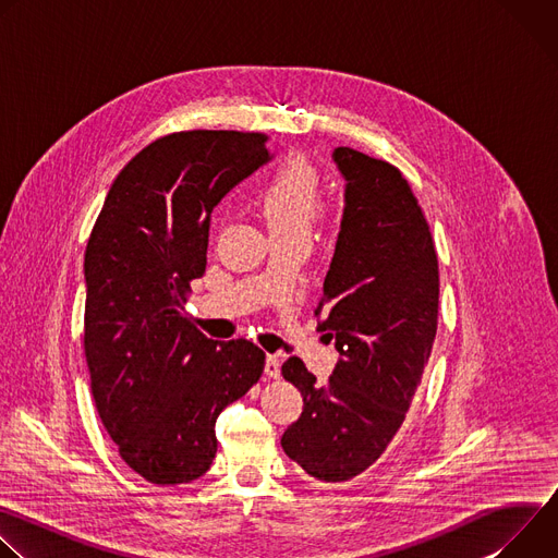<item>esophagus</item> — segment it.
<instances>
[{
	"instance_id": "obj_1",
	"label": "esophagus",
	"mask_w": 558,
	"mask_h": 558,
	"mask_svg": "<svg viewBox=\"0 0 558 558\" xmlns=\"http://www.w3.org/2000/svg\"><path fill=\"white\" fill-rule=\"evenodd\" d=\"M265 373L269 375V377H278L280 375V355H267V360H265Z\"/></svg>"
}]
</instances>
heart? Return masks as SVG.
<instances>
[{
  "label": "heart",
  "instance_id": "b5f03b06",
  "mask_svg": "<svg viewBox=\"0 0 558 558\" xmlns=\"http://www.w3.org/2000/svg\"><path fill=\"white\" fill-rule=\"evenodd\" d=\"M323 203L325 183L304 156L287 158L260 194V207L271 235H311Z\"/></svg>",
  "mask_w": 558,
  "mask_h": 558
}]
</instances>
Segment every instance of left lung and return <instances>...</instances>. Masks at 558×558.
<instances>
[{"label": "left lung", "instance_id": "1", "mask_svg": "<svg viewBox=\"0 0 558 558\" xmlns=\"http://www.w3.org/2000/svg\"><path fill=\"white\" fill-rule=\"evenodd\" d=\"M333 161L347 181L344 211L315 315L340 360L325 384L298 357L282 364L304 409L280 444L323 484L353 480L400 430L439 306L433 235L402 172L351 147H336Z\"/></svg>", "mask_w": 558, "mask_h": 558}]
</instances>
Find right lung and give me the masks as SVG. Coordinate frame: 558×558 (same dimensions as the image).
I'll use <instances>...</instances> for the list:
<instances>
[{
  "label": "right lung",
  "instance_id": "add662e5",
  "mask_svg": "<svg viewBox=\"0 0 558 558\" xmlns=\"http://www.w3.org/2000/svg\"><path fill=\"white\" fill-rule=\"evenodd\" d=\"M258 132L192 130L143 147L114 179L86 247L84 349L99 417L158 486L216 457V420L260 379L265 353L218 342L183 313L205 274L214 207L271 161Z\"/></svg>",
  "mask_w": 558,
  "mask_h": 558
}]
</instances>
